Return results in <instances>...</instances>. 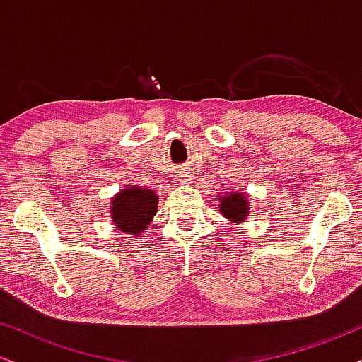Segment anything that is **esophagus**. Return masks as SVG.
<instances>
[{"label":"esophagus","instance_id":"34e87169","mask_svg":"<svg viewBox=\"0 0 362 362\" xmlns=\"http://www.w3.org/2000/svg\"><path fill=\"white\" fill-rule=\"evenodd\" d=\"M182 178H184V182H187V178H185V175H182V177H180V180H182Z\"/></svg>","mask_w":362,"mask_h":362}]
</instances>
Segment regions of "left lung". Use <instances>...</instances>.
<instances>
[{
  "label": "left lung",
  "instance_id": "obj_1",
  "mask_svg": "<svg viewBox=\"0 0 362 362\" xmlns=\"http://www.w3.org/2000/svg\"><path fill=\"white\" fill-rule=\"evenodd\" d=\"M219 201V213L230 223H243L250 216V202L245 192H221L218 197Z\"/></svg>",
  "mask_w": 362,
  "mask_h": 362
}]
</instances>
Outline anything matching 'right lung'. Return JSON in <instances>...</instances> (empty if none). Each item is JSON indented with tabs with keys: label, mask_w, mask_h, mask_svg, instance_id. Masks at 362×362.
Here are the masks:
<instances>
[{
	"label": "right lung",
	"mask_w": 362,
	"mask_h": 362,
	"mask_svg": "<svg viewBox=\"0 0 362 362\" xmlns=\"http://www.w3.org/2000/svg\"><path fill=\"white\" fill-rule=\"evenodd\" d=\"M158 211V194L146 187L129 185L110 199L114 226L126 235L138 236L151 224Z\"/></svg>",
	"instance_id": "1"
}]
</instances>
